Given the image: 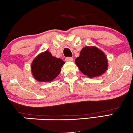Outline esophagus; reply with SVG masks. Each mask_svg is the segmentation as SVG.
<instances>
[{
  "mask_svg": "<svg viewBox=\"0 0 133 133\" xmlns=\"http://www.w3.org/2000/svg\"><path fill=\"white\" fill-rule=\"evenodd\" d=\"M65 61H67V62H71V61H73V58L70 57H65Z\"/></svg>",
  "mask_w": 133,
  "mask_h": 133,
  "instance_id": "1",
  "label": "esophagus"
}]
</instances>
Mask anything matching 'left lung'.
I'll list each match as a JSON object with an SVG mask.
<instances>
[{
    "instance_id": "obj_1",
    "label": "left lung",
    "mask_w": 133,
    "mask_h": 133,
    "mask_svg": "<svg viewBox=\"0 0 133 133\" xmlns=\"http://www.w3.org/2000/svg\"><path fill=\"white\" fill-rule=\"evenodd\" d=\"M75 62L81 72L89 77L101 76L106 71L108 67L106 55L99 49L94 46L82 48Z\"/></svg>"
}]
</instances>
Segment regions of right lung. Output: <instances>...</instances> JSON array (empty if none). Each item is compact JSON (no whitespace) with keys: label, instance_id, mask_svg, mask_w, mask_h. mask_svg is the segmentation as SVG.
<instances>
[{"label":"right lung","instance_id":"1","mask_svg":"<svg viewBox=\"0 0 133 133\" xmlns=\"http://www.w3.org/2000/svg\"><path fill=\"white\" fill-rule=\"evenodd\" d=\"M64 64V61L54 57L46 51L34 59L31 64L32 74L39 82L52 81L59 75Z\"/></svg>","mask_w":133,"mask_h":133}]
</instances>
